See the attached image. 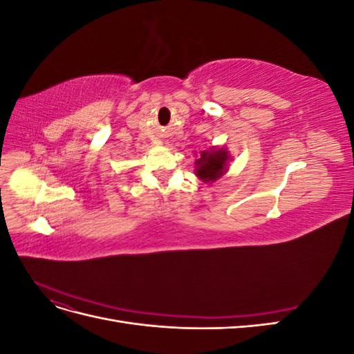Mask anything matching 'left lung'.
Instances as JSON below:
<instances>
[{
	"label": "left lung",
	"mask_w": 354,
	"mask_h": 354,
	"mask_svg": "<svg viewBox=\"0 0 354 354\" xmlns=\"http://www.w3.org/2000/svg\"><path fill=\"white\" fill-rule=\"evenodd\" d=\"M198 159L195 160V176L205 185H212L229 171V162L232 156L226 147L211 146L199 153L195 152Z\"/></svg>",
	"instance_id": "obj_1"
}]
</instances>
